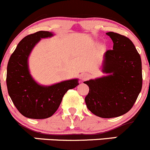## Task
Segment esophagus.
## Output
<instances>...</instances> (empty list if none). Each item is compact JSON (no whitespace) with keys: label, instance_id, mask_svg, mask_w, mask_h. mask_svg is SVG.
<instances>
[{"label":"esophagus","instance_id":"1","mask_svg":"<svg viewBox=\"0 0 150 150\" xmlns=\"http://www.w3.org/2000/svg\"><path fill=\"white\" fill-rule=\"evenodd\" d=\"M91 77V75H89L88 73H83V75H81V81H86V80L89 79Z\"/></svg>","mask_w":150,"mask_h":150}]
</instances>
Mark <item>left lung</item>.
<instances>
[{
	"mask_svg": "<svg viewBox=\"0 0 150 150\" xmlns=\"http://www.w3.org/2000/svg\"><path fill=\"white\" fill-rule=\"evenodd\" d=\"M113 50L104 54L102 71L104 76L85 81L89 92L85 98L88 109L103 118L121 116L137 101L142 87V60L129 38L109 32Z\"/></svg>",
	"mask_w": 150,
	"mask_h": 150,
	"instance_id": "obj_1",
	"label": "left lung"
}]
</instances>
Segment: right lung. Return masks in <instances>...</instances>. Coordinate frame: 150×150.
<instances>
[{"instance_id":"1","label":"right lung","mask_w":150,"mask_h":150,"mask_svg":"<svg viewBox=\"0 0 150 150\" xmlns=\"http://www.w3.org/2000/svg\"><path fill=\"white\" fill-rule=\"evenodd\" d=\"M48 31L29 35L19 43L11 56L7 66L6 84L9 96L15 107L25 117L45 119L55 113L69 89L79 85L78 78L43 86L38 83L29 69V57L42 38L54 36Z\"/></svg>"}]
</instances>
